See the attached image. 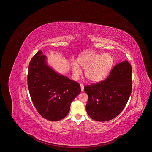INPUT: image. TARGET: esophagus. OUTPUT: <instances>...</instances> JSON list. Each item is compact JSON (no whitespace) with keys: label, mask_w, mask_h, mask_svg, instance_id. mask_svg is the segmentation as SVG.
I'll use <instances>...</instances> for the list:
<instances>
[{"label":"esophagus","mask_w":152,"mask_h":152,"mask_svg":"<svg viewBox=\"0 0 152 152\" xmlns=\"http://www.w3.org/2000/svg\"><path fill=\"white\" fill-rule=\"evenodd\" d=\"M83 87H84V85L83 84H80V88H81L82 91H83Z\"/></svg>","instance_id":"1"}]
</instances>
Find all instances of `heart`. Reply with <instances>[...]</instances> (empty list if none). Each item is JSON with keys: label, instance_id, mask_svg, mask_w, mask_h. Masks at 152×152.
<instances>
[{"label": "heart", "instance_id": "b5f03b06", "mask_svg": "<svg viewBox=\"0 0 152 152\" xmlns=\"http://www.w3.org/2000/svg\"><path fill=\"white\" fill-rule=\"evenodd\" d=\"M114 60L110 54H99L94 52L86 53L78 58L80 66L85 69V76L92 82L103 80L109 74L113 66ZM73 73H81L79 65L73 62L72 64Z\"/></svg>", "mask_w": 152, "mask_h": 152}]
</instances>
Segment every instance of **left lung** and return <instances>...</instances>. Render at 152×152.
<instances>
[{"label": "left lung", "mask_w": 152, "mask_h": 152, "mask_svg": "<svg viewBox=\"0 0 152 152\" xmlns=\"http://www.w3.org/2000/svg\"><path fill=\"white\" fill-rule=\"evenodd\" d=\"M132 88V67L124 61L115 66L104 80L85 86L88 96L86 112L97 121L114 118L123 110Z\"/></svg>", "instance_id": "1"}]
</instances>
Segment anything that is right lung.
Here are the masks:
<instances>
[{
    "instance_id": "obj_1",
    "label": "right lung",
    "mask_w": 152,
    "mask_h": 152,
    "mask_svg": "<svg viewBox=\"0 0 152 152\" xmlns=\"http://www.w3.org/2000/svg\"><path fill=\"white\" fill-rule=\"evenodd\" d=\"M37 52L29 65L28 86L36 110L44 118L58 121L68 114L71 103L80 93V85L49 67L46 56Z\"/></svg>"
}]
</instances>
